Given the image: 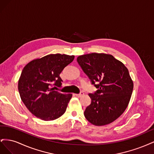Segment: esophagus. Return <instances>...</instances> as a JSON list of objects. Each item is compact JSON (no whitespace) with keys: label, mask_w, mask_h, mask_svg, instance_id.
<instances>
[{"label":"esophagus","mask_w":154,"mask_h":154,"mask_svg":"<svg viewBox=\"0 0 154 154\" xmlns=\"http://www.w3.org/2000/svg\"><path fill=\"white\" fill-rule=\"evenodd\" d=\"M75 95H76L77 97H81V96L84 95V93H83V92H81L80 93V94H76Z\"/></svg>","instance_id":"1"}]
</instances>
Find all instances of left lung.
I'll use <instances>...</instances> for the list:
<instances>
[{"label":"left lung","mask_w":154,"mask_h":154,"mask_svg":"<svg viewBox=\"0 0 154 154\" xmlns=\"http://www.w3.org/2000/svg\"><path fill=\"white\" fill-rule=\"evenodd\" d=\"M77 62L97 88L88 94L91 103L84 112L85 118L96 126L113 122L124 112L131 97L134 83L128 69L112 55L105 53L79 56Z\"/></svg>","instance_id":"left-lung-1"}]
</instances>
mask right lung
Segmentation results:
<instances>
[{
	"instance_id": "right-lung-1",
	"label": "right lung",
	"mask_w": 154,
	"mask_h": 154,
	"mask_svg": "<svg viewBox=\"0 0 154 154\" xmlns=\"http://www.w3.org/2000/svg\"><path fill=\"white\" fill-rule=\"evenodd\" d=\"M74 58L73 55L51 54L32 60L23 69L18 92L23 103L36 117L51 121L65 113L72 95L54 88L62 87L60 74Z\"/></svg>"
}]
</instances>
